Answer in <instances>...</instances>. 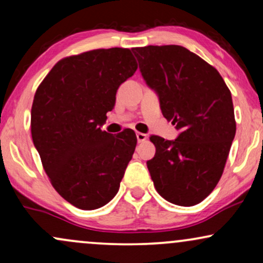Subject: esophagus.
Wrapping results in <instances>:
<instances>
[{
    "mask_svg": "<svg viewBox=\"0 0 263 263\" xmlns=\"http://www.w3.org/2000/svg\"><path fill=\"white\" fill-rule=\"evenodd\" d=\"M136 137H137L138 143H141V142H144L147 140V136L144 134H141V132H137V134H136Z\"/></svg>",
    "mask_w": 263,
    "mask_h": 263,
    "instance_id": "obj_1",
    "label": "esophagus"
}]
</instances>
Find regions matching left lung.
I'll return each instance as SVG.
<instances>
[{"label": "left lung", "mask_w": 263, "mask_h": 263, "mask_svg": "<svg viewBox=\"0 0 263 263\" xmlns=\"http://www.w3.org/2000/svg\"><path fill=\"white\" fill-rule=\"evenodd\" d=\"M142 77L159 96L163 116L180 129L177 140L151 136L147 162L158 194L193 206L213 192L236 132L231 92L219 71L180 45L132 48Z\"/></svg>", "instance_id": "8db88e82"}]
</instances>
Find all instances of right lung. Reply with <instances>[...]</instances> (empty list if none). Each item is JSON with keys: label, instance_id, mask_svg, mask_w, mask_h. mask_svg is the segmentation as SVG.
<instances>
[{"label": "right lung", "instance_id": "add662e5", "mask_svg": "<svg viewBox=\"0 0 263 263\" xmlns=\"http://www.w3.org/2000/svg\"><path fill=\"white\" fill-rule=\"evenodd\" d=\"M136 70L127 48L89 50L59 60L34 93L31 132L42 165L60 197L81 210L117 194L135 152L132 129L112 136L100 126Z\"/></svg>", "mask_w": 263, "mask_h": 263}]
</instances>
